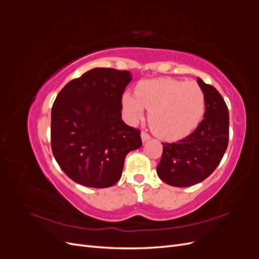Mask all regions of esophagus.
<instances>
[{
    "mask_svg": "<svg viewBox=\"0 0 259 259\" xmlns=\"http://www.w3.org/2000/svg\"><path fill=\"white\" fill-rule=\"evenodd\" d=\"M142 140H143V143H146V142H148L149 139H150V136H149L146 132H142Z\"/></svg>",
    "mask_w": 259,
    "mask_h": 259,
    "instance_id": "34e87169",
    "label": "esophagus"
}]
</instances>
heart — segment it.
I'll list each match as a JSON object with an SVG mask.
<instances>
[{"label":"heart","mask_w":259,"mask_h":259,"mask_svg":"<svg viewBox=\"0 0 259 259\" xmlns=\"http://www.w3.org/2000/svg\"><path fill=\"white\" fill-rule=\"evenodd\" d=\"M122 108L131 123L140 121L149 111L154 134L167 142L189 136L199 126L205 112V96L194 82L151 79L139 82L135 94L125 92Z\"/></svg>","instance_id":"b5f03b06"}]
</instances>
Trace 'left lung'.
Segmentation results:
<instances>
[{
    "label": "left lung",
    "mask_w": 259,
    "mask_h": 259,
    "mask_svg": "<svg viewBox=\"0 0 259 259\" xmlns=\"http://www.w3.org/2000/svg\"><path fill=\"white\" fill-rule=\"evenodd\" d=\"M205 96L204 119L186 138L163 144L156 173L173 187H189L207 178L221 163L228 146L229 112L224 98L213 86L198 77Z\"/></svg>",
    "instance_id": "obj_1"
}]
</instances>
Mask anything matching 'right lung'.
<instances>
[{
    "label": "right lung",
    "mask_w": 259,
    "mask_h": 259,
    "mask_svg": "<svg viewBox=\"0 0 259 259\" xmlns=\"http://www.w3.org/2000/svg\"><path fill=\"white\" fill-rule=\"evenodd\" d=\"M130 71L94 68L65 85L52 108L53 154L76 184L108 188L119 182L125 156L142 147L140 131L122 120Z\"/></svg>",
    "instance_id": "1"
}]
</instances>
